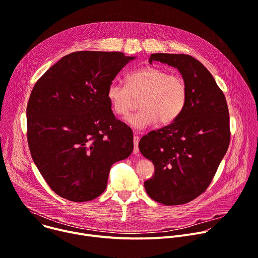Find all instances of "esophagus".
<instances>
[{"label": "esophagus", "instance_id": "34e87169", "mask_svg": "<svg viewBox=\"0 0 258 258\" xmlns=\"http://www.w3.org/2000/svg\"><path fill=\"white\" fill-rule=\"evenodd\" d=\"M139 141H140V138L135 133V135H134V153L135 154L139 153Z\"/></svg>", "mask_w": 258, "mask_h": 258}]
</instances>
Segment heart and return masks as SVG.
I'll return each instance as SVG.
<instances>
[{"label": "heart", "mask_w": 258, "mask_h": 258, "mask_svg": "<svg viewBox=\"0 0 258 258\" xmlns=\"http://www.w3.org/2000/svg\"><path fill=\"white\" fill-rule=\"evenodd\" d=\"M126 86L112 82L108 86L107 98L113 112L126 116L140 99L141 110L127 117L136 128H144L159 121L168 124L185 109L188 86L181 76L168 73L157 66H144L125 77Z\"/></svg>", "instance_id": "obj_1"}]
</instances>
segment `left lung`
Here are the masks:
<instances>
[{
	"label": "left lung",
	"mask_w": 258,
	"mask_h": 258,
	"mask_svg": "<svg viewBox=\"0 0 258 258\" xmlns=\"http://www.w3.org/2000/svg\"><path fill=\"white\" fill-rule=\"evenodd\" d=\"M175 67L188 86V100L170 124L144 136L139 149L155 172L144 186L154 201L186 204L206 191L231 139L229 108L223 91L197 59L186 54H152L149 62Z\"/></svg>",
	"instance_id": "left-lung-1"
}]
</instances>
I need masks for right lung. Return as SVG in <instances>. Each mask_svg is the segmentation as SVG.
<instances>
[{
	"label": "right lung",
	"instance_id": "add662e5",
	"mask_svg": "<svg viewBox=\"0 0 258 258\" xmlns=\"http://www.w3.org/2000/svg\"><path fill=\"white\" fill-rule=\"evenodd\" d=\"M133 59L121 52H75L35 83L26 108L28 147L60 197L97 198L112 164L132 154L133 132L113 114L107 89Z\"/></svg>",
	"mask_w": 258,
	"mask_h": 258
}]
</instances>
